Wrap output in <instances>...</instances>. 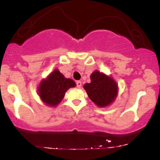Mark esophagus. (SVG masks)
I'll use <instances>...</instances> for the list:
<instances>
[{
  "label": "esophagus",
  "instance_id": "obj_1",
  "mask_svg": "<svg viewBox=\"0 0 160 160\" xmlns=\"http://www.w3.org/2000/svg\"><path fill=\"white\" fill-rule=\"evenodd\" d=\"M76 85H77V86H78V88L81 87V86H82V82H81V81H80V80H78V81H77V82H76Z\"/></svg>",
  "mask_w": 160,
  "mask_h": 160
}]
</instances>
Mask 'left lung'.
I'll use <instances>...</instances> for the list:
<instances>
[{
	"mask_svg": "<svg viewBox=\"0 0 160 160\" xmlns=\"http://www.w3.org/2000/svg\"><path fill=\"white\" fill-rule=\"evenodd\" d=\"M89 98L98 107H106L115 100L117 85L111 78L99 71L91 74V82L84 85Z\"/></svg>",
	"mask_w": 160,
	"mask_h": 160,
	"instance_id": "obj_1",
	"label": "left lung"
}]
</instances>
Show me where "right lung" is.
Masks as SVG:
<instances>
[{
    "label": "right lung",
    "mask_w": 160,
    "mask_h": 160,
    "mask_svg": "<svg viewBox=\"0 0 160 160\" xmlns=\"http://www.w3.org/2000/svg\"><path fill=\"white\" fill-rule=\"evenodd\" d=\"M75 85L74 80L65 78L59 71L55 70L46 80H42L38 92L40 98L47 105L56 106L64 98L65 92Z\"/></svg>",
    "instance_id": "add662e5"
}]
</instances>
